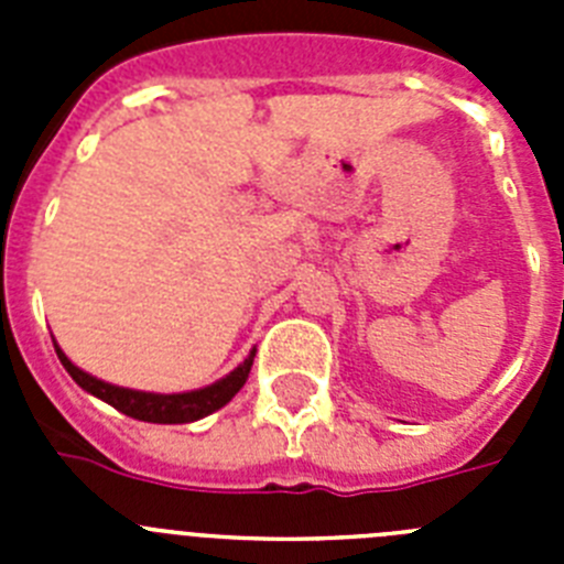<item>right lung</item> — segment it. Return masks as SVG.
<instances>
[{"label": "right lung", "instance_id": "obj_1", "mask_svg": "<svg viewBox=\"0 0 564 564\" xmlns=\"http://www.w3.org/2000/svg\"><path fill=\"white\" fill-rule=\"evenodd\" d=\"M56 344V341H53ZM58 361L64 364V370L69 372V378L82 387L89 395L101 398L104 403L115 406L123 415L134 417V421H147V423H192L200 421V417L212 415V412L223 410L234 395H237L248 381V372H251L253 356H257V347L246 356V361L237 364L226 378L220 381L208 383V387H200V390H188V392H143V390H129V387H118V383L101 381V378L89 376L82 367L69 361L64 356V350L56 344Z\"/></svg>", "mask_w": 564, "mask_h": 564}]
</instances>
